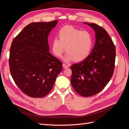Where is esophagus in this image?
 I'll use <instances>...</instances> for the list:
<instances>
[{
  "label": "esophagus",
  "instance_id": "esophagus-1",
  "mask_svg": "<svg viewBox=\"0 0 129 129\" xmlns=\"http://www.w3.org/2000/svg\"><path fill=\"white\" fill-rule=\"evenodd\" d=\"M63 67L64 68H68L69 67V66L68 64H66L64 63L63 64Z\"/></svg>",
  "mask_w": 129,
  "mask_h": 129
}]
</instances>
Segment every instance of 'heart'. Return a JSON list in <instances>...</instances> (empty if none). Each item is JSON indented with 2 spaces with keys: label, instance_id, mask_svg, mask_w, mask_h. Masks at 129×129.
<instances>
[{
  "label": "heart",
  "instance_id": "1",
  "mask_svg": "<svg viewBox=\"0 0 129 129\" xmlns=\"http://www.w3.org/2000/svg\"><path fill=\"white\" fill-rule=\"evenodd\" d=\"M57 35L58 38H55L52 41V50L56 56L61 57L66 50L67 52L64 57L66 61H81L90 54L93 37L89 31L67 25L61 28Z\"/></svg>",
  "mask_w": 129,
  "mask_h": 129
}]
</instances>
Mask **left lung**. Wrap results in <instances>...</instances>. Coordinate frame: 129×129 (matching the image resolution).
<instances>
[{
    "instance_id": "left-lung-1",
    "label": "left lung",
    "mask_w": 129,
    "mask_h": 129,
    "mask_svg": "<svg viewBox=\"0 0 129 129\" xmlns=\"http://www.w3.org/2000/svg\"><path fill=\"white\" fill-rule=\"evenodd\" d=\"M84 23L95 30V44L85 60L71 67V84L79 95L90 97L102 91L111 79L115 66L116 48L102 27L95 23Z\"/></svg>"
}]
</instances>
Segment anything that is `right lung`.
I'll list each match as a JSON object with an SVG mask.
<instances>
[{
    "label": "right lung",
    "instance_id": "add662e5",
    "mask_svg": "<svg viewBox=\"0 0 129 129\" xmlns=\"http://www.w3.org/2000/svg\"><path fill=\"white\" fill-rule=\"evenodd\" d=\"M57 22L30 23L12 42L9 60L11 76L29 97L47 95L63 68L62 62L49 52L48 35Z\"/></svg>",
    "mask_w": 129,
    "mask_h": 129
}]
</instances>
